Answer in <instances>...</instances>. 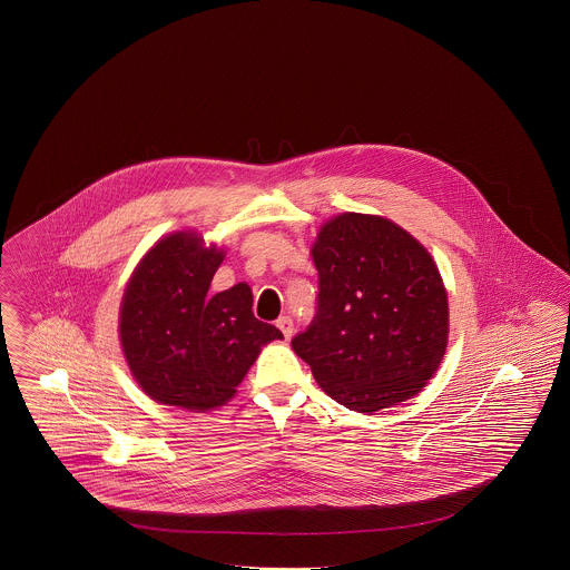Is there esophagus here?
<instances>
[{
    "instance_id": "34e87169",
    "label": "esophagus",
    "mask_w": 570,
    "mask_h": 570,
    "mask_svg": "<svg viewBox=\"0 0 570 570\" xmlns=\"http://www.w3.org/2000/svg\"><path fill=\"white\" fill-rule=\"evenodd\" d=\"M276 326L277 328L282 330V334H284V338H286V341L293 336L294 324L293 320H291L288 315H282V317L277 320Z\"/></svg>"
}]
</instances>
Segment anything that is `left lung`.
<instances>
[{"instance_id": "left-lung-1", "label": "left lung", "mask_w": 570, "mask_h": 570, "mask_svg": "<svg viewBox=\"0 0 570 570\" xmlns=\"http://www.w3.org/2000/svg\"><path fill=\"white\" fill-rule=\"evenodd\" d=\"M311 255L317 313L293 348L313 379L360 414L417 395L448 348V293L431 253L384 217L343 213Z\"/></svg>"}]
</instances>
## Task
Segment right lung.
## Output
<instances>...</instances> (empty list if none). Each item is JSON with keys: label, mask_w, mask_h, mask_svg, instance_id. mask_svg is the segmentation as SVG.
Returning <instances> with one entry per match:
<instances>
[{"label": "right lung", "mask_w": 570, "mask_h": 570, "mask_svg": "<svg viewBox=\"0 0 570 570\" xmlns=\"http://www.w3.org/2000/svg\"><path fill=\"white\" fill-rule=\"evenodd\" d=\"M224 250L194 232L156 242L121 301L119 334L134 379L148 397L208 412L236 395L261 346L282 332L253 313L248 284L208 294Z\"/></svg>", "instance_id": "1"}]
</instances>
